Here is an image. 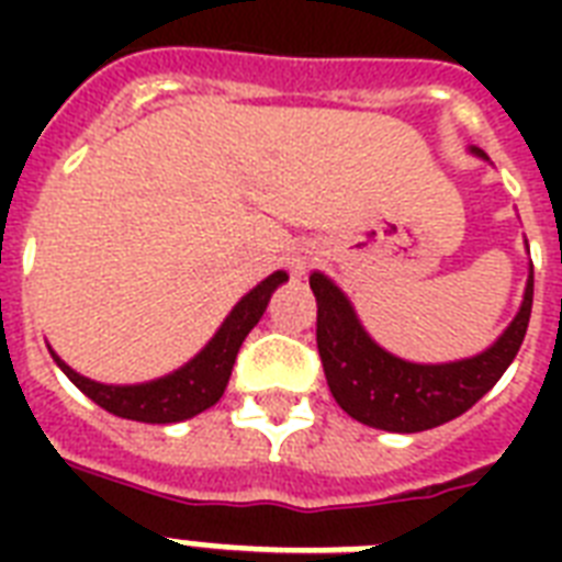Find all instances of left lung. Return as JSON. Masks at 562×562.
<instances>
[{
  "instance_id": "1",
  "label": "left lung",
  "mask_w": 562,
  "mask_h": 562,
  "mask_svg": "<svg viewBox=\"0 0 562 562\" xmlns=\"http://www.w3.org/2000/svg\"><path fill=\"white\" fill-rule=\"evenodd\" d=\"M273 289H277L273 280L259 282L250 294L238 300L236 308L229 312L227 321L215 333V338L192 361H187L175 373L154 379V382L101 384L87 379V375L75 373L57 352H52V359L95 405H101L110 414H116V417L139 419V423H178V419H189L221 400V393H224L229 382V373H233V364H236L238 347L247 338V333L254 329L256 321L262 317Z\"/></svg>"
}]
</instances>
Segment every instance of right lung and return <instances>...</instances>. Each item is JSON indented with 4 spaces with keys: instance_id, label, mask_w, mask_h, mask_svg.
Listing matches in <instances>:
<instances>
[{
    "instance_id": "add662e5",
    "label": "right lung",
    "mask_w": 562,
    "mask_h": 562,
    "mask_svg": "<svg viewBox=\"0 0 562 562\" xmlns=\"http://www.w3.org/2000/svg\"><path fill=\"white\" fill-rule=\"evenodd\" d=\"M317 297V352L335 402L352 419L384 431H426L461 417L498 382L528 329L533 273L514 324L487 352L454 364H408L370 341L341 291L312 280Z\"/></svg>"
}]
</instances>
